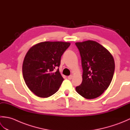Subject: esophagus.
I'll list each match as a JSON object with an SVG mask.
<instances>
[{
    "mask_svg": "<svg viewBox=\"0 0 130 130\" xmlns=\"http://www.w3.org/2000/svg\"><path fill=\"white\" fill-rule=\"evenodd\" d=\"M73 75H69V76H68V79H69V80H71V79L73 78Z\"/></svg>",
    "mask_w": 130,
    "mask_h": 130,
    "instance_id": "obj_1",
    "label": "esophagus"
}]
</instances>
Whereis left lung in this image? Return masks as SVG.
<instances>
[{
	"instance_id": "1",
	"label": "left lung",
	"mask_w": 130,
	"mask_h": 130,
	"mask_svg": "<svg viewBox=\"0 0 130 130\" xmlns=\"http://www.w3.org/2000/svg\"><path fill=\"white\" fill-rule=\"evenodd\" d=\"M83 68L82 84L76 91L87 99L98 97L106 90L113 76L115 64L111 53L99 43L88 40L76 42Z\"/></svg>"
}]
</instances>
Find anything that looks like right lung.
<instances>
[{
	"label": "right lung",
	"instance_id": "add662e5",
	"mask_svg": "<svg viewBox=\"0 0 130 130\" xmlns=\"http://www.w3.org/2000/svg\"><path fill=\"white\" fill-rule=\"evenodd\" d=\"M70 43L41 42L30 48L22 66L27 86L35 95L47 98L59 89L63 80L59 71L61 57Z\"/></svg>",
	"mask_w": 130,
	"mask_h": 130
}]
</instances>
